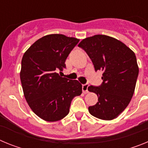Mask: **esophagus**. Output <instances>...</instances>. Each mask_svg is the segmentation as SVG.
Returning a JSON list of instances; mask_svg holds the SVG:
<instances>
[{
    "mask_svg": "<svg viewBox=\"0 0 148 148\" xmlns=\"http://www.w3.org/2000/svg\"><path fill=\"white\" fill-rule=\"evenodd\" d=\"M88 87L89 85L87 84H83V85H82V91H83V92L84 94L88 92Z\"/></svg>",
    "mask_w": 148,
    "mask_h": 148,
    "instance_id": "34e87169",
    "label": "esophagus"
}]
</instances>
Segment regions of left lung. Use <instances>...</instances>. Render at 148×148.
I'll return each instance as SVG.
<instances>
[{"instance_id":"1","label":"left lung","mask_w":148,"mask_h":148,"mask_svg":"<svg viewBox=\"0 0 148 148\" xmlns=\"http://www.w3.org/2000/svg\"><path fill=\"white\" fill-rule=\"evenodd\" d=\"M78 47L85 51L95 70L103 72L101 85H90L98 101L89 107L90 113L102 120L117 118L130 103L138 75L135 53L120 40L105 35L83 39Z\"/></svg>"}]
</instances>
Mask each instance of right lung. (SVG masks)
Here are the masks:
<instances>
[{"instance_id": "add662e5", "label": "right lung", "mask_w": 148, "mask_h": 148, "mask_svg": "<svg viewBox=\"0 0 148 148\" xmlns=\"http://www.w3.org/2000/svg\"><path fill=\"white\" fill-rule=\"evenodd\" d=\"M79 39L61 34L45 35L23 54L20 73L26 101L40 119L59 121L70 112L73 99L80 95L82 85L59 75L65 61Z\"/></svg>"}]
</instances>
